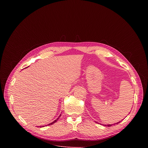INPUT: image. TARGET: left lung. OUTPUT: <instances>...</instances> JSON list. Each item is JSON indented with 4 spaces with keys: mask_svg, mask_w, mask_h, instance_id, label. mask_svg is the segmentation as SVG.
<instances>
[{
    "mask_svg": "<svg viewBox=\"0 0 148 148\" xmlns=\"http://www.w3.org/2000/svg\"><path fill=\"white\" fill-rule=\"evenodd\" d=\"M96 123H98L97 122H95ZM120 122V121L119 122H118L117 123H114V124H108V125H104V126H111L112 125H115V124H118V123H119Z\"/></svg>",
    "mask_w": 148,
    "mask_h": 148,
    "instance_id": "8db88e82",
    "label": "left lung"
}]
</instances>
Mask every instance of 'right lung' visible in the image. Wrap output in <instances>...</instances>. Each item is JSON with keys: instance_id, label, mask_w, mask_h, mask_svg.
Returning a JSON list of instances; mask_svg holds the SVG:
<instances>
[{"instance_id": "obj_1", "label": "right lung", "mask_w": 148, "mask_h": 148, "mask_svg": "<svg viewBox=\"0 0 148 148\" xmlns=\"http://www.w3.org/2000/svg\"><path fill=\"white\" fill-rule=\"evenodd\" d=\"M61 114H60V116H58V118H57V119H56V120H55V121H53V122H51V123H49V124H48V125H52V124H53V123H55V122H57V121H58V119H59V118H60V116H61ZM46 126H47V125H46ZM43 126V127H44V126ZM40 127H41V126H40Z\"/></svg>"}]
</instances>
